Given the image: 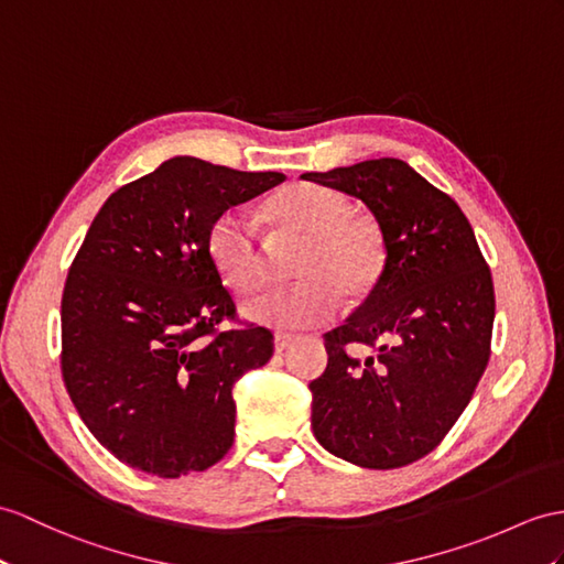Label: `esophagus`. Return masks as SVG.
Listing matches in <instances>:
<instances>
[{"label":"esophagus","instance_id":"1","mask_svg":"<svg viewBox=\"0 0 564 564\" xmlns=\"http://www.w3.org/2000/svg\"><path fill=\"white\" fill-rule=\"evenodd\" d=\"M294 341V335H286V333H278L274 335V351L282 354L286 347H290Z\"/></svg>","mask_w":564,"mask_h":564}]
</instances>
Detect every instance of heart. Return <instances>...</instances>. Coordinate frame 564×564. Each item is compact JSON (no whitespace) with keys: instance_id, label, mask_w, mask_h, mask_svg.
I'll use <instances>...</instances> for the list:
<instances>
[{"instance_id":"b5f03b06","label":"heart","mask_w":564,"mask_h":564,"mask_svg":"<svg viewBox=\"0 0 564 564\" xmlns=\"http://www.w3.org/2000/svg\"><path fill=\"white\" fill-rule=\"evenodd\" d=\"M263 213L284 235L304 239L294 258L301 280L246 304L251 321L270 327L323 325L337 313L339 296L359 304L376 292L388 263L386 237L373 219L354 213L347 194L299 182L270 196ZM205 251L231 290L251 294L265 284V251L241 213L223 210L210 219Z\"/></svg>"}]
</instances>
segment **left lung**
<instances>
[{
    "label": "left lung",
    "mask_w": 564,
    "mask_h": 564,
    "mask_svg": "<svg viewBox=\"0 0 564 564\" xmlns=\"http://www.w3.org/2000/svg\"><path fill=\"white\" fill-rule=\"evenodd\" d=\"M366 203L386 272L345 325L325 333L311 425L335 457L397 469L429 455L469 404L490 359L496 292L469 219L404 160L301 174ZM356 346L377 354L359 360Z\"/></svg>",
    "instance_id": "left-lung-1"
}]
</instances>
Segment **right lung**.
Segmentation results:
<instances>
[{
    "label": "right lung",
    "mask_w": 564,
    "mask_h": 564,
    "mask_svg": "<svg viewBox=\"0 0 564 564\" xmlns=\"http://www.w3.org/2000/svg\"><path fill=\"white\" fill-rule=\"evenodd\" d=\"M172 158L95 215L62 296V378L88 431L131 469L205 471L235 443L231 390L272 356V333L241 325L205 251L210 219L284 182Z\"/></svg>",
    "instance_id": "add662e5"
}]
</instances>
